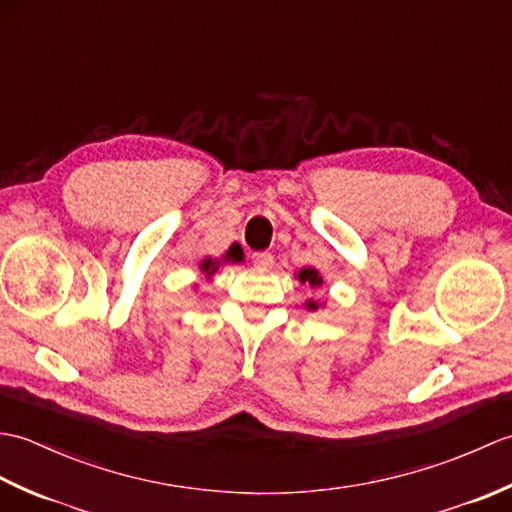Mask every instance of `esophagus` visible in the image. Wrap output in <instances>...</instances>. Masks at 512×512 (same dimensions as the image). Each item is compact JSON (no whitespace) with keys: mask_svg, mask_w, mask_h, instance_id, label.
<instances>
[{"mask_svg":"<svg viewBox=\"0 0 512 512\" xmlns=\"http://www.w3.org/2000/svg\"><path fill=\"white\" fill-rule=\"evenodd\" d=\"M273 262H275V259H273V255L268 253V250H262V253H255V255H253V264H255L257 268H262V270L273 266Z\"/></svg>","mask_w":512,"mask_h":512,"instance_id":"esophagus-1","label":"esophagus"}]
</instances>
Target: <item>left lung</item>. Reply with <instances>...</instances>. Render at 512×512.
<instances>
[{
	"mask_svg": "<svg viewBox=\"0 0 512 512\" xmlns=\"http://www.w3.org/2000/svg\"><path fill=\"white\" fill-rule=\"evenodd\" d=\"M299 281H301V284L312 286V288L323 286V277L319 275L317 268H301V270H299ZM306 308L314 312V310H319V303L310 299V301H306Z\"/></svg>",
	"mask_w": 512,
	"mask_h": 512,
	"instance_id": "left-lung-1",
	"label": "left lung"
}]
</instances>
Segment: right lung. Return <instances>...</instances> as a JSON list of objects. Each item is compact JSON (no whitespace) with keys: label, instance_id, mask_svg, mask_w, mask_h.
Masks as SVG:
<instances>
[{"label":"right lung","instance_id":"right-lung-1","mask_svg":"<svg viewBox=\"0 0 512 512\" xmlns=\"http://www.w3.org/2000/svg\"><path fill=\"white\" fill-rule=\"evenodd\" d=\"M224 262H242V255L239 253H235L233 248H228V253L224 255ZM220 259H211V257H206L204 262L200 264V270L202 273L206 275V277H211V275H215L217 273V268H220Z\"/></svg>","mask_w":512,"mask_h":512}]
</instances>
